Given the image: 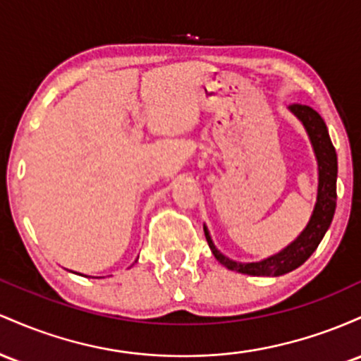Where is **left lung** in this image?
<instances>
[{
	"label": "left lung",
	"mask_w": 361,
	"mask_h": 361,
	"mask_svg": "<svg viewBox=\"0 0 361 361\" xmlns=\"http://www.w3.org/2000/svg\"><path fill=\"white\" fill-rule=\"evenodd\" d=\"M290 111L302 121L303 128L307 129V135L310 137L315 159H317L319 188L314 212H312L309 224L303 228V232L288 247H285L281 252L257 262H237L224 256L214 247L208 228L204 226L206 240H208L213 256L216 257V261L220 264H224L230 271L250 274V276H281V274L290 273V271L302 266L314 254V250L317 249L324 235H326L327 228L331 226V221H333L336 212V197H338L336 196L338 157H336V149L333 143H331L327 126L322 117L314 109L309 107V105L293 104L290 105Z\"/></svg>",
	"instance_id": "8db88e82"
}]
</instances>
